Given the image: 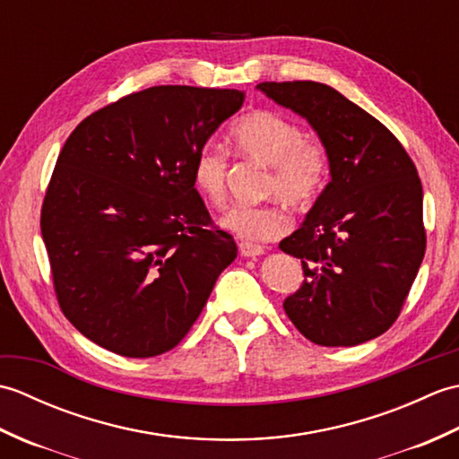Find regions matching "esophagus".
<instances>
[{
  "instance_id": "esophagus-1",
  "label": "esophagus",
  "mask_w": 459,
  "mask_h": 459,
  "mask_svg": "<svg viewBox=\"0 0 459 459\" xmlns=\"http://www.w3.org/2000/svg\"><path fill=\"white\" fill-rule=\"evenodd\" d=\"M240 255L245 258H256V256H262L264 255V248L260 247H255V245H248V242H240Z\"/></svg>"
}]
</instances>
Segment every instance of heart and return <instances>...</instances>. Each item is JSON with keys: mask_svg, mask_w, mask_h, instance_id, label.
Returning <instances> with one entry per match:
<instances>
[{"mask_svg": "<svg viewBox=\"0 0 459 459\" xmlns=\"http://www.w3.org/2000/svg\"><path fill=\"white\" fill-rule=\"evenodd\" d=\"M229 140L240 155L270 165L266 195H276L296 209H306L317 199L329 173V158L321 143L304 138V130L288 116L274 110H255L232 126ZM224 152L204 145L195 155L193 183L211 207L227 203ZM291 217L281 203L258 207H232L221 227L247 242H274L290 230Z\"/></svg>", "mask_w": 459, "mask_h": 459, "instance_id": "b5f03b06", "label": "heart"}]
</instances>
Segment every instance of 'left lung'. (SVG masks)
<instances>
[{
	"mask_svg": "<svg viewBox=\"0 0 459 459\" xmlns=\"http://www.w3.org/2000/svg\"><path fill=\"white\" fill-rule=\"evenodd\" d=\"M270 100L306 118L329 158L331 181L306 221L280 242L306 280L286 298L291 324L324 347L383 335L422 264V183L391 130L327 84L260 82Z\"/></svg>",
	"mask_w": 459,
	"mask_h": 459,
	"instance_id": "left-lung-1",
	"label": "left lung"
}]
</instances>
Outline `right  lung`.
<instances>
[{
    "instance_id": "right-lung-1",
    "label": "right lung",
    "mask_w": 459,
    "mask_h": 459,
    "mask_svg": "<svg viewBox=\"0 0 459 459\" xmlns=\"http://www.w3.org/2000/svg\"><path fill=\"white\" fill-rule=\"evenodd\" d=\"M242 91L152 86L68 135L41 209L58 306L96 345L145 359L189 333L237 242L212 227L195 155Z\"/></svg>"
}]
</instances>
